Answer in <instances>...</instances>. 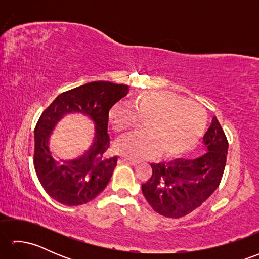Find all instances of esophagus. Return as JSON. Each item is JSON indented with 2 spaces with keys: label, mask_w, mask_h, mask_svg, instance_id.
Instances as JSON below:
<instances>
[{
  "label": "esophagus",
  "mask_w": 259,
  "mask_h": 259,
  "mask_svg": "<svg viewBox=\"0 0 259 259\" xmlns=\"http://www.w3.org/2000/svg\"><path fill=\"white\" fill-rule=\"evenodd\" d=\"M120 162H121V163L130 164V166H137V164H138V162H137V161L130 160V159H128V158H121V159H120Z\"/></svg>",
  "instance_id": "obj_1"
}]
</instances>
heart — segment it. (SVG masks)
Masks as SVG:
<instances>
[{
  "label": "heart",
  "instance_id": "1",
  "mask_svg": "<svg viewBox=\"0 0 259 259\" xmlns=\"http://www.w3.org/2000/svg\"><path fill=\"white\" fill-rule=\"evenodd\" d=\"M131 107L121 103L110 113V122L118 134L133 128L138 119L147 120L146 135L124 137L115 144V150L126 158L142 160L159 151L163 157H179L189 151L205 131L207 114L203 108L172 92H144Z\"/></svg>",
  "mask_w": 259,
  "mask_h": 259
}]
</instances>
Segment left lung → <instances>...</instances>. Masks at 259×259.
Returning <instances> with one entry per match:
<instances>
[{
  "instance_id": "left-lung-1",
  "label": "left lung",
  "mask_w": 259,
  "mask_h": 259,
  "mask_svg": "<svg viewBox=\"0 0 259 259\" xmlns=\"http://www.w3.org/2000/svg\"><path fill=\"white\" fill-rule=\"evenodd\" d=\"M228 141L216 117L203 136L202 155L151 163L152 176L141 189L158 213L169 218L186 216L205 202L223 177Z\"/></svg>"
}]
</instances>
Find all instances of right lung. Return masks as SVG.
I'll use <instances>...</instances> for the list:
<instances>
[{
    "label": "right lung",
    "mask_w": 259,
    "mask_h": 259,
    "mask_svg": "<svg viewBox=\"0 0 259 259\" xmlns=\"http://www.w3.org/2000/svg\"><path fill=\"white\" fill-rule=\"evenodd\" d=\"M129 87L95 81L59 95L42 112L34 129V169L43 189L65 206L91 201L106 188L118 163L108 156L109 112L124 98ZM70 113L87 115L95 124L93 145L81 156L57 162L50 149V137L58 121Z\"/></svg>",
    "instance_id": "add662e5"
}]
</instances>
